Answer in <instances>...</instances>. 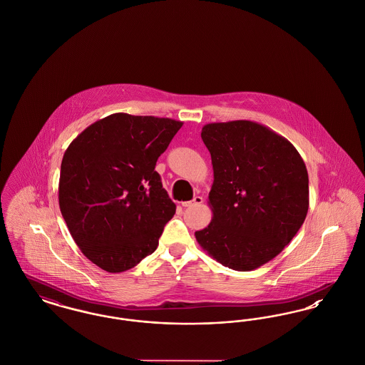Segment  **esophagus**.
<instances>
[{
  "label": "esophagus",
  "instance_id": "esophagus-1",
  "mask_svg": "<svg viewBox=\"0 0 365 365\" xmlns=\"http://www.w3.org/2000/svg\"><path fill=\"white\" fill-rule=\"evenodd\" d=\"M204 202V200H202V197H200V195H195L191 201H185V202H182V207H185V208H189V207H195V205H200V204H202Z\"/></svg>",
  "mask_w": 365,
  "mask_h": 365
}]
</instances>
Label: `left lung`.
Returning a JSON list of instances; mask_svg holds the SVG:
<instances>
[{
    "mask_svg": "<svg viewBox=\"0 0 365 365\" xmlns=\"http://www.w3.org/2000/svg\"><path fill=\"white\" fill-rule=\"evenodd\" d=\"M201 138L213 167V217L195 240L225 267L256 269L278 256L307 217L305 163L287 139L256 122L209 123Z\"/></svg>",
    "mask_w": 365,
    "mask_h": 365,
    "instance_id": "8db88e82",
    "label": "left lung"
}]
</instances>
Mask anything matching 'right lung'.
<instances>
[{
    "label": "right lung",
    "instance_id": "right-lung-1",
    "mask_svg": "<svg viewBox=\"0 0 365 365\" xmlns=\"http://www.w3.org/2000/svg\"><path fill=\"white\" fill-rule=\"evenodd\" d=\"M183 123L113 113L93 123L66 150L58 204L71 235L106 272L135 267L157 249L176 205L155 171Z\"/></svg>",
    "mask_w": 365,
    "mask_h": 365
}]
</instances>
